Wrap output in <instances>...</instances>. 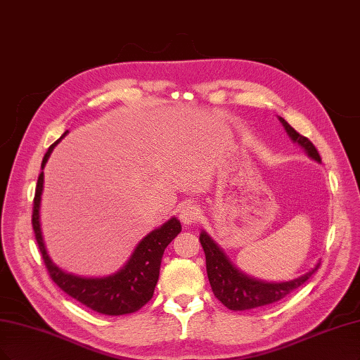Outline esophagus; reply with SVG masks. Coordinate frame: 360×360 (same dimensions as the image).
<instances>
[{
    "mask_svg": "<svg viewBox=\"0 0 360 360\" xmlns=\"http://www.w3.org/2000/svg\"><path fill=\"white\" fill-rule=\"evenodd\" d=\"M201 217V210L198 205L193 204H186L181 210H180V220L183 225H193Z\"/></svg>",
    "mask_w": 360,
    "mask_h": 360,
    "instance_id": "esophagus-1",
    "label": "esophagus"
}]
</instances>
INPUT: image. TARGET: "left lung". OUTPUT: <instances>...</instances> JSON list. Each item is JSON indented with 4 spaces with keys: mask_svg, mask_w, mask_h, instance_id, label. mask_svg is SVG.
<instances>
[{
    "mask_svg": "<svg viewBox=\"0 0 360 360\" xmlns=\"http://www.w3.org/2000/svg\"><path fill=\"white\" fill-rule=\"evenodd\" d=\"M278 120L281 122L284 129H286L290 140L300 144L309 158L320 164L321 159L314 144L304 137V135L296 132L283 117L278 116ZM200 241L205 253L210 286H212L216 298L226 308L233 309V311H244V309L278 302L284 296H288L295 289L302 286L320 266V264H317L301 277H296L289 281H264L244 274L241 269L235 266L225 252L221 250V247H219V244L205 231H201Z\"/></svg>",
    "mask_w": 360,
    "mask_h": 360,
    "instance_id": "obj_1",
    "label": "left lung"
}]
</instances>
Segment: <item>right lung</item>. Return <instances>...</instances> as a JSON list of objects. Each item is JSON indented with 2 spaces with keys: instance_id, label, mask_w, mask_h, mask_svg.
<instances>
[{
  "instance_id": "1",
  "label": "right lung",
  "mask_w": 360,
  "mask_h": 360,
  "mask_svg": "<svg viewBox=\"0 0 360 360\" xmlns=\"http://www.w3.org/2000/svg\"><path fill=\"white\" fill-rule=\"evenodd\" d=\"M68 131L56 140L46 152L41 172L37 180L34 208H32V228L39 249L43 255L46 268L58 288H60L71 298L82 302L94 311L105 316H122L135 313L152 300L156 283L159 278L160 260L167 245L174 240L181 231L180 221L171 217L159 228L148 232L137 244L127 264L120 269L105 277H80L62 271L46 250L40 226V202L44 183V167L51 158L55 146L65 137Z\"/></svg>"
}]
</instances>
